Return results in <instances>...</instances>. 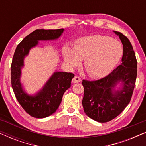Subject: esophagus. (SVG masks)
<instances>
[{
  "label": "esophagus",
  "mask_w": 146,
  "mask_h": 146,
  "mask_svg": "<svg viewBox=\"0 0 146 146\" xmlns=\"http://www.w3.org/2000/svg\"><path fill=\"white\" fill-rule=\"evenodd\" d=\"M80 81H81L80 78L78 76H74L72 78V82L73 83H78V82H80Z\"/></svg>",
  "instance_id": "34e87169"
}]
</instances>
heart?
Here are the masks:
<instances>
[{
    "label": "heart",
    "mask_w": 146,
    "mask_h": 146,
    "mask_svg": "<svg viewBox=\"0 0 146 146\" xmlns=\"http://www.w3.org/2000/svg\"><path fill=\"white\" fill-rule=\"evenodd\" d=\"M123 48L116 40L108 36L93 35L81 38L72 49L65 46L63 56L70 68H75L83 60V66L88 75L93 78L107 76L122 56Z\"/></svg>",
    "instance_id": "heart-1"
}]
</instances>
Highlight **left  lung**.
<instances>
[{
    "instance_id": "1",
    "label": "left lung",
    "mask_w": 146,
    "mask_h": 146,
    "mask_svg": "<svg viewBox=\"0 0 146 146\" xmlns=\"http://www.w3.org/2000/svg\"><path fill=\"white\" fill-rule=\"evenodd\" d=\"M113 32L119 36L123 44L121 65L103 78L82 80L84 112L91 119L100 123L112 120L122 112L131 100L137 77V60L130 42L122 33ZM119 82L122 86L115 91L114 88Z\"/></svg>"
}]
</instances>
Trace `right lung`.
<instances>
[{
  "instance_id": "obj_1",
  "label": "right lung",
  "mask_w": 146,
  "mask_h": 146,
  "mask_svg": "<svg viewBox=\"0 0 146 146\" xmlns=\"http://www.w3.org/2000/svg\"><path fill=\"white\" fill-rule=\"evenodd\" d=\"M64 30L38 29L29 34L17 46L11 64V84L18 102L26 112L36 118H44L56 111L60 104L64 93L70 87L74 74L70 72H56L52 75L43 88L33 96L26 92L21 82V68L24 58L30 50L40 40H56Z\"/></svg>"
}]
</instances>
